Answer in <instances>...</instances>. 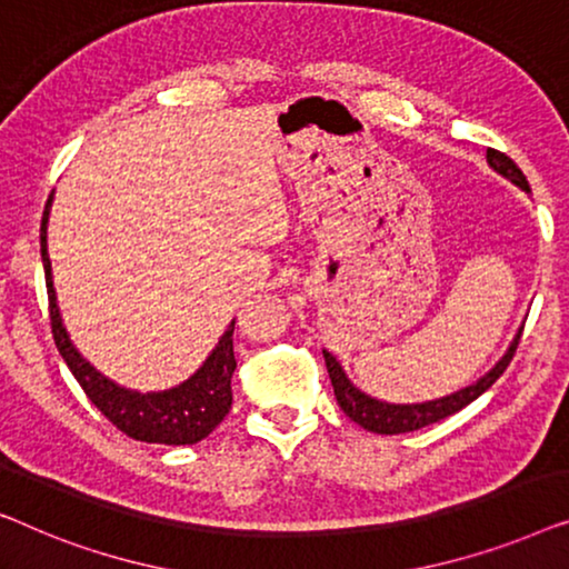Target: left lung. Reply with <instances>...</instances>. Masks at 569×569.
Returning a JSON list of instances; mask_svg holds the SVG:
<instances>
[{"label": "left lung", "instance_id": "obj_1", "mask_svg": "<svg viewBox=\"0 0 569 569\" xmlns=\"http://www.w3.org/2000/svg\"><path fill=\"white\" fill-rule=\"evenodd\" d=\"M487 162H490L492 170H498L502 178H508L510 182H516L518 188H523L526 193H531V188H528V180L521 172V167H518L508 154H502V151H498V149H487ZM521 332H518L516 340L510 342L508 353L502 356L500 361L495 363L492 371L485 373L477 383H471V387L461 389V391H453V395H448V397L436 399V402H422V405L379 402V399L368 397L361 389H356L346 376V371L340 368V363L335 361L327 350H325V363H327V373H330L335 397H338V405L342 407V412H346L353 422H358L361 428L371 430V433L397 436V433H410V430L433 426V422H441L448 418V415L459 412L467 405L475 402L479 395H485V391L500 379L502 371L510 366V361H513L518 340H521Z\"/></svg>", "mask_w": 569, "mask_h": 569}]
</instances>
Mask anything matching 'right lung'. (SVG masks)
I'll list each match as a JSON object with an SVG mask.
<instances>
[{
	"mask_svg": "<svg viewBox=\"0 0 569 569\" xmlns=\"http://www.w3.org/2000/svg\"><path fill=\"white\" fill-rule=\"evenodd\" d=\"M48 198L43 221H41V258L46 270L48 288V317H51L53 342L59 348L69 371L74 373L79 387L90 397V402L113 422V426L133 441L143 443H167V446H186L198 443L227 418L231 410V373H234V322L221 335L219 346L206 358V363L198 368V373L190 376L186 383L170 391H154V395H139L118 387L106 376L77 353L69 342L67 330L61 327L59 307H56V293L51 281V260L46 250V221H48Z\"/></svg>",
	"mask_w": 569,
	"mask_h": 569,
	"instance_id": "obj_1",
	"label": "right lung"
}]
</instances>
